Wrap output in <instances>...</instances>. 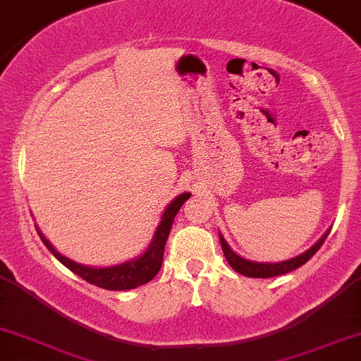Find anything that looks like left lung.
Returning a JSON list of instances; mask_svg holds the SVG:
<instances>
[{
	"label": "left lung",
	"instance_id": "left-lung-1",
	"mask_svg": "<svg viewBox=\"0 0 361 361\" xmlns=\"http://www.w3.org/2000/svg\"><path fill=\"white\" fill-rule=\"evenodd\" d=\"M329 231L331 229H327L326 233L321 235V239H319L314 246H310L307 251H304L302 255L295 256V258L279 261V263H261V261H250V259L243 258V256H239L235 251H233V247H231L229 244H227L226 239H224L222 233H219V239H221L224 256H226L227 263L231 264V268H233L234 271L241 273V275H244V276H250V279H270V276L285 275V273L295 270V268H299L304 263H307V261L312 258L314 255H316L319 247L322 246V243L326 241Z\"/></svg>",
	"mask_w": 361,
	"mask_h": 361
}]
</instances>
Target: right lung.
Instances as JSON below:
<instances>
[{
	"instance_id": "obj_1",
	"label": "right lung",
	"mask_w": 361,
	"mask_h": 361,
	"mask_svg": "<svg viewBox=\"0 0 361 361\" xmlns=\"http://www.w3.org/2000/svg\"><path fill=\"white\" fill-rule=\"evenodd\" d=\"M188 198L190 193L185 192L175 197V200L169 202L166 209H164L163 215H161V221L157 224L151 243H149V246L142 255L137 256V258L123 261V263L111 264V267H90V264H81L76 263L74 259L66 258V256L61 255V252L52 246L51 241L40 233L39 226H35V229L37 233H39L40 239H42V243L47 246V250L51 251L66 268H69V270L76 273L78 276H81L82 280L88 281V283H93L97 285V287L105 290L137 288L140 285L151 281L157 275V271L161 270L164 255V244H166L169 231H171L173 221H175L178 210L181 209V205H183Z\"/></svg>"
}]
</instances>
